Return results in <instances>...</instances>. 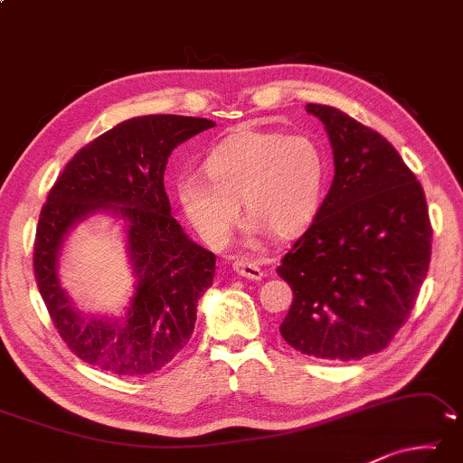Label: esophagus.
Listing matches in <instances>:
<instances>
[{
  "label": "esophagus",
  "mask_w": 463,
  "mask_h": 463,
  "mask_svg": "<svg viewBox=\"0 0 463 463\" xmlns=\"http://www.w3.org/2000/svg\"><path fill=\"white\" fill-rule=\"evenodd\" d=\"M232 269L237 271V276H243L247 280H261L263 278V271L258 266V261L245 258V255H241V258L232 261Z\"/></svg>",
  "instance_id": "esophagus-1"
}]
</instances>
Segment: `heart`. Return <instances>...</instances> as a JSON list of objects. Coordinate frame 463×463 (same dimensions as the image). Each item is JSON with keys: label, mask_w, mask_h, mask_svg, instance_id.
<instances>
[{"label": "heart", "mask_w": 463, "mask_h": 463, "mask_svg": "<svg viewBox=\"0 0 463 463\" xmlns=\"http://www.w3.org/2000/svg\"><path fill=\"white\" fill-rule=\"evenodd\" d=\"M205 177L183 175L177 200L189 224L222 247L241 218L249 229L290 237L313 222L324 202L326 158L303 134L241 131L220 142L203 163Z\"/></svg>", "instance_id": "b5f03b06"}]
</instances>
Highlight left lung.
I'll return each instance as SVG.
<instances>
[{"label":"left lung","instance_id":"obj_1","mask_svg":"<svg viewBox=\"0 0 463 463\" xmlns=\"http://www.w3.org/2000/svg\"><path fill=\"white\" fill-rule=\"evenodd\" d=\"M327 131L334 181L278 274L292 288L280 334L303 354L361 361L408 319L430 263L422 185L377 131L327 105H307Z\"/></svg>","mask_w":463,"mask_h":463}]
</instances>
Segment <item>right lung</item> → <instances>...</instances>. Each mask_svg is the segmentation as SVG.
Returning a JSON list of instances; mask_svg holds the SVG:
<instances>
[{"label":"right lung","mask_w":463,"mask_h":463,"mask_svg":"<svg viewBox=\"0 0 463 463\" xmlns=\"http://www.w3.org/2000/svg\"><path fill=\"white\" fill-rule=\"evenodd\" d=\"M210 119L134 117L84 146L47 195L34 241V276L51 319L84 363L113 375H148L179 354L194 334L197 300L214 282L216 255L171 216L165 171L171 152ZM122 222L137 278L121 316L84 314L59 278L71 231L92 215Z\"/></svg>","instance_id":"add662e5"}]
</instances>
